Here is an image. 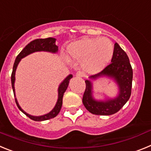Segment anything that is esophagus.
Segmentation results:
<instances>
[{
	"instance_id": "esophagus-1",
	"label": "esophagus",
	"mask_w": 151,
	"mask_h": 151,
	"mask_svg": "<svg viewBox=\"0 0 151 151\" xmlns=\"http://www.w3.org/2000/svg\"><path fill=\"white\" fill-rule=\"evenodd\" d=\"M76 76L77 77H83L84 76V74L81 71H78L76 73Z\"/></svg>"
}]
</instances>
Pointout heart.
<instances>
[{
  "label": "heart",
  "mask_w": 151,
  "mask_h": 151,
  "mask_svg": "<svg viewBox=\"0 0 151 151\" xmlns=\"http://www.w3.org/2000/svg\"><path fill=\"white\" fill-rule=\"evenodd\" d=\"M113 45L107 38H84L68 46L72 59L82 60V67L88 73H97L106 67L113 55Z\"/></svg>",
  "instance_id": "heart-1"
}]
</instances>
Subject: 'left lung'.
<instances>
[{"mask_svg": "<svg viewBox=\"0 0 151 151\" xmlns=\"http://www.w3.org/2000/svg\"><path fill=\"white\" fill-rule=\"evenodd\" d=\"M104 76L116 80L119 88L118 97L106 101H95L92 97L91 82L86 80L82 102L85 108L92 114L109 116L117 113L126 104L131 96L132 86L133 71L129 57L117 43L114 45L111 63L99 73L91 76V78H97Z\"/></svg>", "mask_w": 151, "mask_h": 151, "instance_id": "left-lung-1", "label": "left lung"}]
</instances>
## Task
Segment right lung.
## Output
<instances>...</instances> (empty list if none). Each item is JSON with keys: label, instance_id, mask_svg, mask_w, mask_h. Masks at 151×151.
Returning a JSON list of instances; mask_svg holds the SVG:
<instances>
[{"label": "right lung", "instance_id": "obj_1", "mask_svg": "<svg viewBox=\"0 0 151 151\" xmlns=\"http://www.w3.org/2000/svg\"><path fill=\"white\" fill-rule=\"evenodd\" d=\"M56 39L54 38H39V39H35L34 41H31L30 43L28 44L23 49H22V51L18 54V56L17 57L15 60V62L13 64V72H12L11 74V84H12V88H13V94L15 96V89H14V82H15V73L16 69H17V66H18L19 63L21 60L22 58L25 57L26 56L29 55V54H32L33 52L35 51H48V52H52V53H56L58 50V46L56 45L55 44ZM73 76L72 75H69L66 77L65 79L63 80V82L60 85L59 88H58V100H57V102L55 106L51 111L50 112L47 114H45L44 116H31L28 113H26V112L23 111L22 110V108L19 106L18 102L17 101V98H15L16 104H17V106L24 114H26L29 119H32L34 121H45L47 120V119H50L54 118L55 116H57V114L60 113L61 110V107H62L63 104V97L64 92L66 91V88L68 87V85H69V80L70 78H72Z\"/></svg>", "mask_w": 151, "mask_h": 151}]
</instances>
